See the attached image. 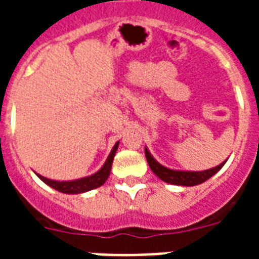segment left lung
<instances>
[{
	"label": "left lung",
	"mask_w": 259,
	"mask_h": 259,
	"mask_svg": "<svg viewBox=\"0 0 259 259\" xmlns=\"http://www.w3.org/2000/svg\"><path fill=\"white\" fill-rule=\"evenodd\" d=\"M145 157L148 164L152 168L153 172L161 180L166 183H170L174 185H185V187H192V185H198L201 183L206 182L207 179H210L212 175L218 172L222 167L224 166V163L227 161H224L223 163H221L219 166L214 167V168H210V170L205 171H197V172H192V171H175L170 170V168H166L162 164L158 163L154 158L150 155V153L148 152V149H145Z\"/></svg>",
	"instance_id": "left-lung-1"
}]
</instances>
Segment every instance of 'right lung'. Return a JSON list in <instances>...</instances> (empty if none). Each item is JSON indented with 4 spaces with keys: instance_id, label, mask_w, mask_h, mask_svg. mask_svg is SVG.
Returning a JSON list of instances; mask_svg holds the SVG:
<instances>
[{
    "instance_id": "1",
    "label": "right lung",
    "mask_w": 259,
    "mask_h": 259,
    "mask_svg": "<svg viewBox=\"0 0 259 259\" xmlns=\"http://www.w3.org/2000/svg\"><path fill=\"white\" fill-rule=\"evenodd\" d=\"M119 141L114 145L113 150L107 157L106 162L102 166V168L98 172L93 174L92 176H88V178H83V179L74 180V182H56V180H50L44 178V176L37 175L45 184H48L49 187H52L53 189L56 191L62 192V193H68V194H77V193H83V192H88L91 189L98 188L101 187L105 182L107 180L110 175V170H111V164H113L114 155H115L116 149H118Z\"/></svg>"
}]
</instances>
